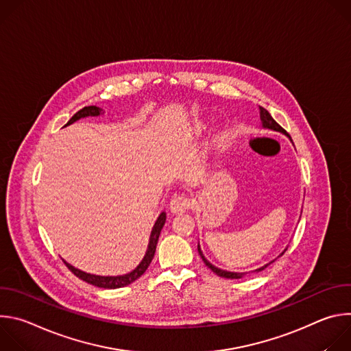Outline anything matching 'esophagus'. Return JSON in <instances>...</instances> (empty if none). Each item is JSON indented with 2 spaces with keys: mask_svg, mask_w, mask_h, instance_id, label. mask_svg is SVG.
Returning <instances> with one entry per match:
<instances>
[{
  "mask_svg": "<svg viewBox=\"0 0 351 351\" xmlns=\"http://www.w3.org/2000/svg\"><path fill=\"white\" fill-rule=\"evenodd\" d=\"M169 206L173 214H182L190 208V198L186 194H175Z\"/></svg>",
  "mask_w": 351,
  "mask_h": 351,
  "instance_id": "1",
  "label": "esophagus"
}]
</instances>
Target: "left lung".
<instances>
[{
	"instance_id": "1",
	"label": "left lung",
	"mask_w": 351,
	"mask_h": 351,
	"mask_svg": "<svg viewBox=\"0 0 351 351\" xmlns=\"http://www.w3.org/2000/svg\"><path fill=\"white\" fill-rule=\"evenodd\" d=\"M260 118H261V122H263V128H267V129H272V130H276V132H282V133H285L286 136H289L287 133H286V130L271 117V114L265 110V108H263V107H260ZM289 138L291 140V137L289 136ZM286 252V250H285ZM198 254H199V257L203 258V261H204V264L213 271V272H215L218 276H221V278H228V279H239V278H241L244 274H237V272H228V271H223V269H219V268H217V267H214L210 261H207L206 260V257L203 256V253H202V248H199V245H198ZM283 254V253H282ZM280 254V256H282ZM271 264V263H269ZM269 264H267V265H264V267H261V268H258V269H256V272H260V271H263V269H265Z\"/></svg>"
}]
</instances>
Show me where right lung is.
Returning a JSON list of instances; mask_svg holds the SVG:
<instances>
[{"mask_svg": "<svg viewBox=\"0 0 351 351\" xmlns=\"http://www.w3.org/2000/svg\"><path fill=\"white\" fill-rule=\"evenodd\" d=\"M101 108H98L95 106H90V107H84L82 108L80 111H77L71 119L69 122L65 125H71L73 122H76L77 119L80 118H86V117H97L101 114ZM165 219H167V214L165 213H161V215L158 217L154 228H153V232H152V236H149V243H148V248H147V253L143 258V261L138 264V267L136 269H133L130 274H126V275H122V276H97V275H91V274H86L75 267H72L71 264H68L66 261L65 265L69 268V271L72 274H75L79 279L93 285V286H97V287H103V289H118V287H123V286H128L130 283H133L136 279H138L144 272L145 269L148 268V265L152 264L153 258H154V254H156V248H157V243H158V237H160V233H161V229L162 226L165 225Z\"/></svg>", "mask_w": 351, "mask_h": 351, "instance_id": "add662e5", "label": "right lung"}]
</instances>
